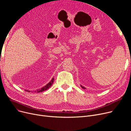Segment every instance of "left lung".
<instances>
[{"label": "left lung", "instance_id": "obj_1", "mask_svg": "<svg viewBox=\"0 0 131 131\" xmlns=\"http://www.w3.org/2000/svg\"><path fill=\"white\" fill-rule=\"evenodd\" d=\"M81 87H82V88H83V89H85V88H84V87H83V86H82V85H81Z\"/></svg>", "mask_w": 131, "mask_h": 131}]
</instances>
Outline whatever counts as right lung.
<instances>
[{
	"label": "right lung",
	"mask_w": 131,
	"mask_h": 131,
	"mask_svg": "<svg viewBox=\"0 0 131 131\" xmlns=\"http://www.w3.org/2000/svg\"><path fill=\"white\" fill-rule=\"evenodd\" d=\"M53 81H54V79L52 78L51 81L49 82V83H48V84H47L46 86H45L44 87L40 89H39V90H34V91H29V90H25L27 92H42V91H44L45 90H47V89H49L53 84Z\"/></svg>",
	"instance_id": "add662e5"
}]
</instances>
